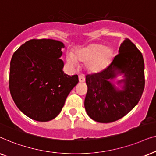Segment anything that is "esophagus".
Returning <instances> with one entry per match:
<instances>
[{"instance_id":"obj_1","label":"esophagus","mask_w":156,"mask_h":156,"mask_svg":"<svg viewBox=\"0 0 156 156\" xmlns=\"http://www.w3.org/2000/svg\"><path fill=\"white\" fill-rule=\"evenodd\" d=\"M78 80H79L80 83H83L85 81V77L83 75H79V76H78Z\"/></svg>"}]
</instances>
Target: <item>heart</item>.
<instances>
[{
	"label": "heart",
	"mask_w": 156,
	"mask_h": 156,
	"mask_svg": "<svg viewBox=\"0 0 156 156\" xmlns=\"http://www.w3.org/2000/svg\"><path fill=\"white\" fill-rule=\"evenodd\" d=\"M113 56L111 48L104 45L94 43L76 52V55L68 53L67 62L73 67L78 66V61L88 63L87 70L90 73H98L102 72L110 65Z\"/></svg>",
	"instance_id": "b5f03b06"
}]
</instances>
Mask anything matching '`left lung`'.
Listing matches in <instances>:
<instances>
[{
  "label": "left lung",
  "instance_id": "1",
  "mask_svg": "<svg viewBox=\"0 0 156 156\" xmlns=\"http://www.w3.org/2000/svg\"><path fill=\"white\" fill-rule=\"evenodd\" d=\"M118 53L102 72L87 75L88 86L84 105L89 117L99 123L115 121L129 113L140 101L145 87L144 61L134 43L126 38ZM123 74L124 79L112 83Z\"/></svg>",
  "mask_w": 156,
  "mask_h": 156
}]
</instances>
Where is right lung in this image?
Masks as SVG:
<instances>
[{
	"instance_id": "right-lung-1",
	"label": "right lung",
	"mask_w": 156,
	"mask_h": 156,
	"mask_svg": "<svg viewBox=\"0 0 156 156\" xmlns=\"http://www.w3.org/2000/svg\"><path fill=\"white\" fill-rule=\"evenodd\" d=\"M65 45L53 39H32L23 44L10 61L9 88L22 113L40 122L60 113L78 83L77 75L64 73L60 58Z\"/></svg>"
}]
</instances>
